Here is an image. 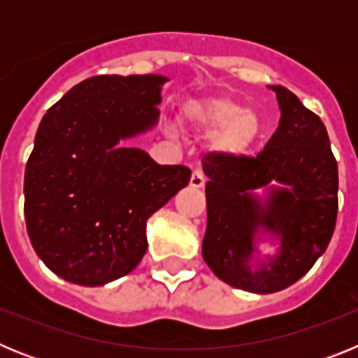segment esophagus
Here are the masks:
<instances>
[{
    "label": "esophagus",
    "instance_id": "1",
    "mask_svg": "<svg viewBox=\"0 0 358 358\" xmlns=\"http://www.w3.org/2000/svg\"><path fill=\"white\" fill-rule=\"evenodd\" d=\"M204 182H206V177H204V173H202L201 170H195V172L192 173L189 185L194 186V188H202V186H204Z\"/></svg>",
    "mask_w": 358,
    "mask_h": 358
}]
</instances>
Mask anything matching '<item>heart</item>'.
Returning a JSON list of instances; mask_svg holds the SVG:
<instances>
[{
    "label": "heart",
    "instance_id": "obj_1",
    "mask_svg": "<svg viewBox=\"0 0 358 358\" xmlns=\"http://www.w3.org/2000/svg\"><path fill=\"white\" fill-rule=\"evenodd\" d=\"M181 116L189 127L215 132V145L229 154L248 150L260 132L255 113L231 98H204L182 103Z\"/></svg>",
    "mask_w": 358,
    "mask_h": 358
}]
</instances>
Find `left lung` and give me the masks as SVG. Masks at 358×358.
I'll return each instance as SVG.
<instances>
[{
    "mask_svg": "<svg viewBox=\"0 0 358 358\" xmlns=\"http://www.w3.org/2000/svg\"><path fill=\"white\" fill-rule=\"evenodd\" d=\"M280 125L255 157L210 152L206 173L208 226L202 256L227 285L271 294L296 283L327 251L339 211V169L327 127L315 113L281 85H273ZM271 180L293 186L275 192L266 211L248 192ZM267 227L282 236L276 259L252 273V235Z\"/></svg>",
    "mask_w": 358,
    "mask_h": 358,
    "instance_id": "left-lung-1",
    "label": "left lung"
}]
</instances>
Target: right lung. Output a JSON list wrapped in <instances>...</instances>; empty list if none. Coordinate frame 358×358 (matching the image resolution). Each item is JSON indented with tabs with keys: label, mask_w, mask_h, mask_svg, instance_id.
<instances>
[{
	"label": "right lung",
	"mask_w": 358,
	"mask_h": 358,
	"mask_svg": "<svg viewBox=\"0 0 358 358\" xmlns=\"http://www.w3.org/2000/svg\"><path fill=\"white\" fill-rule=\"evenodd\" d=\"M159 75H96L43 116L24 170V218L37 256L57 276L98 287L147 252L145 227L189 182L182 164L118 147L156 123Z\"/></svg>",
	"instance_id": "obj_1"
}]
</instances>
